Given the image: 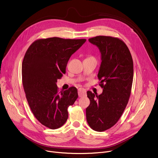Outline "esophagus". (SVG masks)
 I'll return each instance as SVG.
<instances>
[{"label": "esophagus", "mask_w": 158, "mask_h": 158, "mask_svg": "<svg viewBox=\"0 0 158 158\" xmlns=\"http://www.w3.org/2000/svg\"><path fill=\"white\" fill-rule=\"evenodd\" d=\"M78 95H79V98L86 96V91H85L84 89H82V88L79 89V90H78Z\"/></svg>", "instance_id": "34e87169"}]
</instances>
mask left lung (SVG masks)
I'll use <instances>...</instances> for the list:
<instances>
[{
	"mask_svg": "<svg viewBox=\"0 0 158 158\" xmlns=\"http://www.w3.org/2000/svg\"><path fill=\"white\" fill-rule=\"evenodd\" d=\"M89 41L101 52L98 77L103 91L99 96L87 92L90 104L85 110L86 119L91 129L102 132L116 124L127 104L133 81V61L126 44L118 38L99 35Z\"/></svg>",
	"mask_w": 158,
	"mask_h": 158,
	"instance_id": "1",
	"label": "left lung"
}]
</instances>
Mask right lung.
<instances>
[{"mask_svg":"<svg viewBox=\"0 0 158 158\" xmlns=\"http://www.w3.org/2000/svg\"><path fill=\"white\" fill-rule=\"evenodd\" d=\"M85 41L41 39L34 41L26 52L22 76L26 99L35 118L50 129H56L65 124L68 118L67 108L78 98L75 87L59 92L56 83L65 73L71 56Z\"/></svg>","mask_w":158,"mask_h":158,"instance_id":"add662e5","label":"right lung"}]
</instances>
